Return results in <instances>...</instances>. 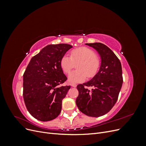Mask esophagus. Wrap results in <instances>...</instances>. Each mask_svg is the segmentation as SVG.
Returning a JSON list of instances; mask_svg holds the SVG:
<instances>
[{"label":"esophagus","mask_w":146,"mask_h":146,"mask_svg":"<svg viewBox=\"0 0 146 146\" xmlns=\"http://www.w3.org/2000/svg\"><path fill=\"white\" fill-rule=\"evenodd\" d=\"M71 86H72V87H74V88H76V87H77V85H76V84L72 83V84H71Z\"/></svg>","instance_id":"34e87169"}]
</instances>
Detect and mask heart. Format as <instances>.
<instances>
[{
	"instance_id": "1",
	"label": "heart",
	"mask_w": 146,
	"mask_h": 146,
	"mask_svg": "<svg viewBox=\"0 0 146 146\" xmlns=\"http://www.w3.org/2000/svg\"><path fill=\"white\" fill-rule=\"evenodd\" d=\"M96 53L90 48L82 47L76 48L70 52V56L64 55L61 60V68L67 74L77 64L78 70L70 72L68 80L70 83H77L84 81L86 77H94L98 72L100 66L99 59L96 56Z\"/></svg>"
}]
</instances>
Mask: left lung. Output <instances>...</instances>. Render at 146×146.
I'll return each instance as SVG.
<instances>
[{
    "label": "left lung",
    "instance_id": "obj_1",
    "mask_svg": "<svg viewBox=\"0 0 146 146\" xmlns=\"http://www.w3.org/2000/svg\"><path fill=\"white\" fill-rule=\"evenodd\" d=\"M98 52L101 63L98 72L91 80L77 88L76 105L80 111L91 117H99L109 112L115 105L123 83L120 61L110 48L100 42L85 44ZM94 87L90 92L84 87Z\"/></svg>",
    "mask_w": 146,
    "mask_h": 146
}]
</instances>
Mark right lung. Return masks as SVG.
<instances>
[{
	"instance_id": "obj_1",
	"label": "right lung",
	"mask_w": 146,
	"mask_h": 146,
	"mask_svg": "<svg viewBox=\"0 0 146 146\" xmlns=\"http://www.w3.org/2000/svg\"><path fill=\"white\" fill-rule=\"evenodd\" d=\"M72 46L50 44L30 60L23 75V97L29 112L41 121L58 116L62 100L70 86H60L67 77L61 68V60Z\"/></svg>"
}]
</instances>
